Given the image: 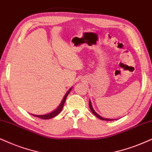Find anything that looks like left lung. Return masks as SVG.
<instances>
[{
	"label": "left lung",
	"mask_w": 152,
	"mask_h": 152,
	"mask_svg": "<svg viewBox=\"0 0 152 152\" xmlns=\"http://www.w3.org/2000/svg\"><path fill=\"white\" fill-rule=\"evenodd\" d=\"M89 107H90V110H91L92 112H93V114L95 115V116H96L97 117V118H99V119H101V120L102 121H113V119H109V118H102V117L99 116V114H97V113L95 112V110L93 109V107H92V104H91V102H90V100H89Z\"/></svg>",
	"instance_id": "1"
}]
</instances>
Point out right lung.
Returning <instances> with one entry per match:
<instances>
[{
    "label": "right lung",
    "instance_id": "obj_1",
    "mask_svg": "<svg viewBox=\"0 0 152 152\" xmlns=\"http://www.w3.org/2000/svg\"><path fill=\"white\" fill-rule=\"evenodd\" d=\"M71 90H72V88H70V90H69L68 92H67L66 95L64 97V98H63L62 102H61L60 105L58 107V108H57L56 110H55L53 112L50 113V114H45V115H34V114H32L33 116H36V117H38V118H42V119H50V118H53V117L56 116L57 114H59V113H60V111H62V109L63 108V106H64V102L65 101H66V97L68 96L69 93V92L71 91Z\"/></svg>",
    "mask_w": 152,
    "mask_h": 152
}]
</instances>
